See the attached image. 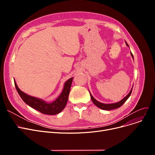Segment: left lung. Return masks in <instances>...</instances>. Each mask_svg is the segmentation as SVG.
Returning <instances> with one entry per match:
<instances>
[{
    "instance_id": "1",
    "label": "left lung",
    "mask_w": 155,
    "mask_h": 155,
    "mask_svg": "<svg viewBox=\"0 0 155 155\" xmlns=\"http://www.w3.org/2000/svg\"><path fill=\"white\" fill-rule=\"evenodd\" d=\"M126 45L127 46H129V45H127V43L126 42ZM131 54L133 57V55L132 54V53L131 52ZM132 90H133V88L131 90V91L129 92V93L124 97V99H122L120 101L117 102V103H114V104H103V103H101V102H99V101H97V100H95L93 96L92 95V94L90 93V95H91V98L92 99V101L93 102V103L96 105L97 107H98L99 108L101 109H103V110H112V109H117V108H119L120 107L121 105H123V104L127 100V99L129 97V96L131 95V92H132Z\"/></svg>"
}]
</instances>
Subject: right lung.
Returning a JSON list of instances; mask_svg holds the SVG:
<instances>
[{
    "label": "right lung",
    "instance_id": "obj_1",
    "mask_svg": "<svg viewBox=\"0 0 155 155\" xmlns=\"http://www.w3.org/2000/svg\"><path fill=\"white\" fill-rule=\"evenodd\" d=\"M72 80L73 78H70L65 82L61 94L58 98L51 103H47L41 99L28 95L20 90L15 82H14V85L22 101L30 107L42 114H45L55 115L61 112L66 106Z\"/></svg>",
    "mask_w": 155,
    "mask_h": 155
}]
</instances>
